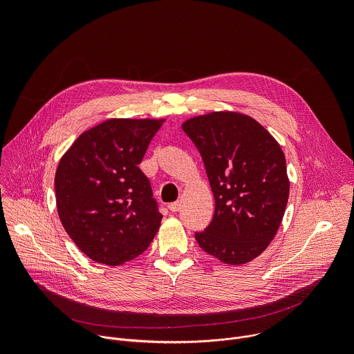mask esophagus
I'll use <instances>...</instances> for the list:
<instances>
[{
    "instance_id": "1",
    "label": "esophagus",
    "mask_w": 354,
    "mask_h": 354,
    "mask_svg": "<svg viewBox=\"0 0 354 354\" xmlns=\"http://www.w3.org/2000/svg\"><path fill=\"white\" fill-rule=\"evenodd\" d=\"M168 207H169L171 212L175 213V212H179V210H180V203H179V201H174V203H171Z\"/></svg>"
}]
</instances>
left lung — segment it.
<instances>
[{
  "instance_id": "obj_1",
  "label": "left lung",
  "mask_w": 354,
  "mask_h": 354,
  "mask_svg": "<svg viewBox=\"0 0 354 354\" xmlns=\"http://www.w3.org/2000/svg\"><path fill=\"white\" fill-rule=\"evenodd\" d=\"M182 129L203 158L216 200L212 223L194 234L198 246L227 265L254 261L273 241L287 206L290 180L280 144L238 112L196 116Z\"/></svg>"
}]
</instances>
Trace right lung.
Here are the masks:
<instances>
[{
  "instance_id": "obj_1",
  "label": "right lung",
  "mask_w": 354,
  "mask_h": 354,
  "mask_svg": "<svg viewBox=\"0 0 354 354\" xmlns=\"http://www.w3.org/2000/svg\"><path fill=\"white\" fill-rule=\"evenodd\" d=\"M165 119H109L84 131L62 157L56 178L60 221L89 259L133 261L162 220L138 164Z\"/></svg>"
}]
</instances>
